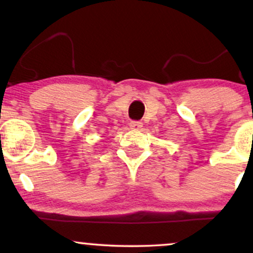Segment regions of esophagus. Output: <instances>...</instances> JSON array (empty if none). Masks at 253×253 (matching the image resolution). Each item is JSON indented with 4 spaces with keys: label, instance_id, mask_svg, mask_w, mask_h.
Here are the masks:
<instances>
[{
    "label": "esophagus",
    "instance_id": "34e87169",
    "mask_svg": "<svg viewBox=\"0 0 253 253\" xmlns=\"http://www.w3.org/2000/svg\"><path fill=\"white\" fill-rule=\"evenodd\" d=\"M129 127L130 129L133 130H139L141 127H143V123H140V121H130Z\"/></svg>",
    "mask_w": 253,
    "mask_h": 253
}]
</instances>
